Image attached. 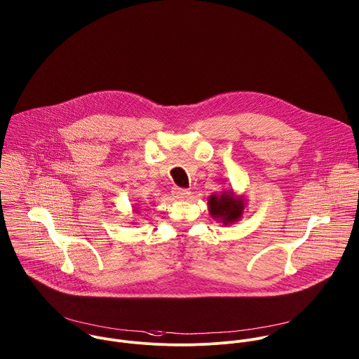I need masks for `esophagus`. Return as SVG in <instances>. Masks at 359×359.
I'll return each mask as SVG.
<instances>
[{"mask_svg": "<svg viewBox=\"0 0 359 359\" xmlns=\"http://www.w3.org/2000/svg\"><path fill=\"white\" fill-rule=\"evenodd\" d=\"M172 194H173V197H175V198L182 200V198H187V197H189V194H190V191H189V190H186V189L173 187V189H172Z\"/></svg>", "mask_w": 359, "mask_h": 359, "instance_id": "34e87169", "label": "esophagus"}]
</instances>
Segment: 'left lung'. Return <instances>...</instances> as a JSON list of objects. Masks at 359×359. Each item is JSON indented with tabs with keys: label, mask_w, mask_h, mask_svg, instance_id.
<instances>
[{
	"label": "left lung",
	"mask_w": 359,
	"mask_h": 359,
	"mask_svg": "<svg viewBox=\"0 0 359 359\" xmlns=\"http://www.w3.org/2000/svg\"><path fill=\"white\" fill-rule=\"evenodd\" d=\"M245 205L244 196H237L233 190H222V193H214L208 198L210 214L223 226L238 222L243 217Z\"/></svg>",
	"instance_id": "8db88e82"
}]
</instances>
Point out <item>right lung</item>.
Returning <instances> with one entry per match:
<instances>
[{
    "label": "right lung",
    "instance_id": "1",
    "mask_svg": "<svg viewBox=\"0 0 359 359\" xmlns=\"http://www.w3.org/2000/svg\"><path fill=\"white\" fill-rule=\"evenodd\" d=\"M135 212H137V214H139V211H137V210H135Z\"/></svg>",
    "mask_w": 359,
    "mask_h": 359
}]
</instances>
